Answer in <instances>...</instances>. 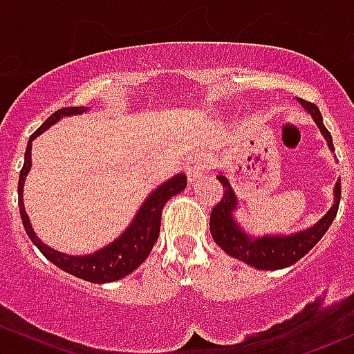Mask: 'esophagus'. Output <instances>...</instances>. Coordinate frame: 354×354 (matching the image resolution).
<instances>
[{
    "label": "esophagus",
    "mask_w": 354,
    "mask_h": 354,
    "mask_svg": "<svg viewBox=\"0 0 354 354\" xmlns=\"http://www.w3.org/2000/svg\"><path fill=\"white\" fill-rule=\"evenodd\" d=\"M207 162L205 159H203L202 156H194L190 157V162H188L187 166V171H188V178H190V181H197L200 178L205 174L207 171Z\"/></svg>",
    "instance_id": "esophagus-1"
}]
</instances>
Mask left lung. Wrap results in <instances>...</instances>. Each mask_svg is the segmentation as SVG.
<instances>
[{"label": "left lung", "mask_w": 354, "mask_h": 354, "mask_svg": "<svg viewBox=\"0 0 354 354\" xmlns=\"http://www.w3.org/2000/svg\"><path fill=\"white\" fill-rule=\"evenodd\" d=\"M298 102L312 114V118L319 124L320 131L324 133L327 144H329V149L332 151V147H334L332 145V137L329 130L324 127L322 114H320L319 108L313 102L303 101V99H298ZM217 180L223 185V198L217 202V205H214L212 212H210V234H212L214 241L227 255L262 270L284 269V267L292 266L301 257H305L313 246L322 240L324 234L327 233L335 214H337L339 200H341V181H337L334 188V205L330 207L329 212L313 227L301 231V233L291 234V236L250 238L248 234H245L240 230V226L233 219V212L236 209L238 202L230 181L223 174H219Z\"/></svg>", "instance_id": "obj_1"}]
</instances>
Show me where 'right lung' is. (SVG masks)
Returning a JSON list of instances; mask_svg holds the SVG:
<instances>
[{
  "mask_svg": "<svg viewBox=\"0 0 354 354\" xmlns=\"http://www.w3.org/2000/svg\"><path fill=\"white\" fill-rule=\"evenodd\" d=\"M84 111V106H77V108H62L55 111V113L41 124V128H37V130L30 135L27 149H25L24 167L22 171H20L19 178L20 216H22L24 227L25 231H27L28 238L32 240V243L41 250V253L49 260V262H53L56 267H59V269H63L65 272L71 274V276L80 277V279L88 281V283H113V281H118L121 279V277L128 276L130 272H133V270L147 259L152 246L156 245L157 236H159L160 216H162L164 205H166V202L171 197L181 194V192L187 188V178H185V174H176V176L171 178L169 181L160 185L157 190H154L149 195V198L145 200L144 205L140 207V210H138V214L135 216L133 223L128 226V230L124 231L118 240H114L113 243L106 246V248L99 250V252L92 253V255L71 257L46 246L37 236H35L27 212H25L24 209V180L25 176H27L28 171H30L32 140H34L37 135H41L46 128L55 124L62 116L82 114Z\"/></svg>",
  "mask_w": 354,
  "mask_h": 354,
  "instance_id": "1",
  "label": "right lung"
}]
</instances>
